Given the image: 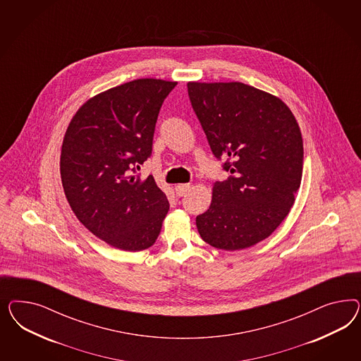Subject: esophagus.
I'll list each match as a JSON object with an SVG mask.
<instances>
[{"label": "esophagus", "instance_id": "1", "mask_svg": "<svg viewBox=\"0 0 361 361\" xmlns=\"http://www.w3.org/2000/svg\"><path fill=\"white\" fill-rule=\"evenodd\" d=\"M189 188L190 185L189 184H178V185H176V193H177V196H184L186 192L189 190Z\"/></svg>", "mask_w": 361, "mask_h": 361}]
</instances>
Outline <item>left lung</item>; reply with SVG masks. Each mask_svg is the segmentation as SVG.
Instances as JSON below:
<instances>
[{
	"label": "left lung",
	"instance_id": "left-lung-1",
	"mask_svg": "<svg viewBox=\"0 0 361 361\" xmlns=\"http://www.w3.org/2000/svg\"><path fill=\"white\" fill-rule=\"evenodd\" d=\"M188 94L212 152L231 173L213 184L197 230L216 249L252 247L295 202L303 173L299 124L283 100L240 82H189Z\"/></svg>",
	"mask_w": 361,
	"mask_h": 361
}]
</instances>
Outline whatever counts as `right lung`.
I'll list each match as a JSON object with an SVG mask.
<instances>
[{
    "mask_svg": "<svg viewBox=\"0 0 361 361\" xmlns=\"http://www.w3.org/2000/svg\"><path fill=\"white\" fill-rule=\"evenodd\" d=\"M176 85L144 78L109 88L82 104L66 130V198L94 235L124 252L151 247L169 210L152 176L135 172L152 153L159 111Z\"/></svg>",
    "mask_w": 361,
    "mask_h": 361,
    "instance_id": "add662e5",
    "label": "right lung"
}]
</instances>
